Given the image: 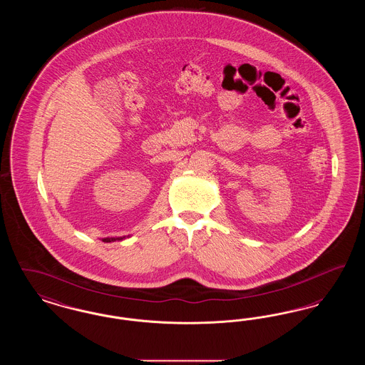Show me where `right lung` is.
Instances as JSON below:
<instances>
[{
    "mask_svg": "<svg viewBox=\"0 0 365 365\" xmlns=\"http://www.w3.org/2000/svg\"><path fill=\"white\" fill-rule=\"evenodd\" d=\"M119 240H123V238H104L103 241L104 242H113V241H119Z\"/></svg>",
    "mask_w": 365,
    "mask_h": 365,
    "instance_id": "right-lung-1",
    "label": "right lung"
}]
</instances>
